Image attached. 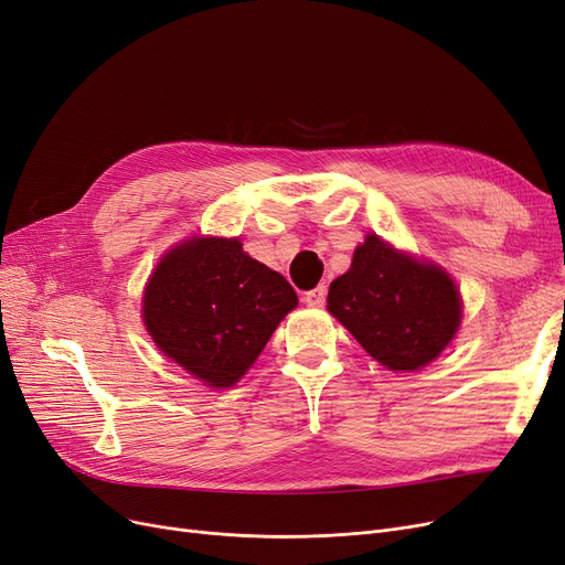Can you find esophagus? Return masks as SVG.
<instances>
[{
    "label": "esophagus",
    "mask_w": 565,
    "mask_h": 565,
    "mask_svg": "<svg viewBox=\"0 0 565 565\" xmlns=\"http://www.w3.org/2000/svg\"><path fill=\"white\" fill-rule=\"evenodd\" d=\"M303 299H306L308 306H322V303L327 301V287L320 285V287H315V289L306 291Z\"/></svg>",
    "instance_id": "obj_1"
}]
</instances>
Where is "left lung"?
Wrapping results in <instances>:
<instances>
[{
	"label": "left lung",
	"mask_w": 565,
	"mask_h": 565,
	"mask_svg": "<svg viewBox=\"0 0 565 565\" xmlns=\"http://www.w3.org/2000/svg\"><path fill=\"white\" fill-rule=\"evenodd\" d=\"M327 308L373 359L392 371H417L452 341L461 303L445 270L366 236L348 274L329 287Z\"/></svg>",
	"instance_id": "1"
}]
</instances>
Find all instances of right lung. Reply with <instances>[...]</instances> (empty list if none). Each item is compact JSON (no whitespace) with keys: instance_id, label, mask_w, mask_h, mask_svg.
<instances>
[{"instance_id":"obj_1","label":"right lung","mask_w":565,"mask_h":565,"mask_svg":"<svg viewBox=\"0 0 565 565\" xmlns=\"http://www.w3.org/2000/svg\"><path fill=\"white\" fill-rule=\"evenodd\" d=\"M297 303L291 285L245 255L238 238H192L154 268L143 320L175 364L209 387H232Z\"/></svg>"}]
</instances>
